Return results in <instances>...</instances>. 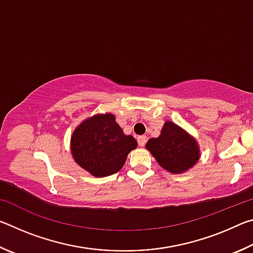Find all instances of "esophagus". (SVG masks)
<instances>
[{
    "mask_svg": "<svg viewBox=\"0 0 253 253\" xmlns=\"http://www.w3.org/2000/svg\"><path fill=\"white\" fill-rule=\"evenodd\" d=\"M146 140H147V137L145 136V135L137 137V142H138V145H139L140 147H144L145 146V144H146Z\"/></svg>",
    "mask_w": 253,
    "mask_h": 253,
    "instance_id": "esophagus-1",
    "label": "esophagus"
}]
</instances>
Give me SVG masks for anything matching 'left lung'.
<instances>
[{"label": "left lung", "instance_id": "obj_1", "mask_svg": "<svg viewBox=\"0 0 253 253\" xmlns=\"http://www.w3.org/2000/svg\"><path fill=\"white\" fill-rule=\"evenodd\" d=\"M163 169L172 174H183L199 162L200 145L194 136L173 122L166 121L161 134L145 145Z\"/></svg>", "mask_w": 253, "mask_h": 253}]
</instances>
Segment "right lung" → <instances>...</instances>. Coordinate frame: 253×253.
Returning <instances> with one entry per match:
<instances>
[{
  "label": "right lung",
  "mask_w": 253,
  "mask_h": 253,
  "mask_svg": "<svg viewBox=\"0 0 253 253\" xmlns=\"http://www.w3.org/2000/svg\"><path fill=\"white\" fill-rule=\"evenodd\" d=\"M137 147L136 139L125 135L114 114H96L75 128L70 151L75 162L95 177L119 172L126 158Z\"/></svg>",
  "instance_id": "right-lung-1"
}]
</instances>
